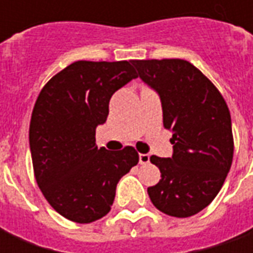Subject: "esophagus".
Segmentation results:
<instances>
[{
	"instance_id": "esophagus-1",
	"label": "esophagus",
	"mask_w": 253,
	"mask_h": 253,
	"mask_svg": "<svg viewBox=\"0 0 253 253\" xmlns=\"http://www.w3.org/2000/svg\"><path fill=\"white\" fill-rule=\"evenodd\" d=\"M149 161H150V156L149 154H139V164H149Z\"/></svg>"
}]
</instances>
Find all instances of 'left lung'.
Segmentation results:
<instances>
[{"label": "left lung", "instance_id": "8db88e82", "mask_svg": "<svg viewBox=\"0 0 253 253\" xmlns=\"http://www.w3.org/2000/svg\"><path fill=\"white\" fill-rule=\"evenodd\" d=\"M131 63L138 76L159 92L163 123L172 131V157H150L161 179L148 188L149 198L168 215L191 217L217 196L233 161L228 104L215 85L188 61L134 59Z\"/></svg>", "mask_w": 253, "mask_h": 253}]
</instances>
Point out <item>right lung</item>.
<instances>
[{
  "instance_id": "right-lung-1",
  "label": "right lung",
  "mask_w": 253,
  "mask_h": 253,
  "mask_svg": "<svg viewBox=\"0 0 253 253\" xmlns=\"http://www.w3.org/2000/svg\"><path fill=\"white\" fill-rule=\"evenodd\" d=\"M138 74L131 62L77 61L42 88L30 123L34 173L50 206L73 222L108 214L118 181L138 164L137 150L97 149L96 127L112 94Z\"/></svg>"
}]
</instances>
